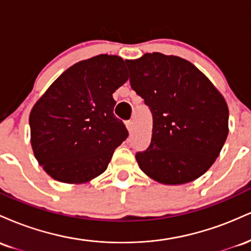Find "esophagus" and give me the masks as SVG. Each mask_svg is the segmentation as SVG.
I'll return each mask as SVG.
<instances>
[{
	"label": "esophagus",
	"instance_id": "1",
	"mask_svg": "<svg viewBox=\"0 0 251 251\" xmlns=\"http://www.w3.org/2000/svg\"><path fill=\"white\" fill-rule=\"evenodd\" d=\"M126 127H127L128 132H131L132 129H133V123H132V120H128V122H126Z\"/></svg>",
	"mask_w": 251,
	"mask_h": 251
}]
</instances>
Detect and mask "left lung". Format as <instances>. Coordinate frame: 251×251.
Returning <instances> with one entry per match:
<instances>
[{
    "label": "left lung",
    "instance_id": "8db88e82",
    "mask_svg": "<svg viewBox=\"0 0 251 251\" xmlns=\"http://www.w3.org/2000/svg\"><path fill=\"white\" fill-rule=\"evenodd\" d=\"M131 87L153 117L149 149L135 154L145 175L160 184L197 179L215 163L229 133V108L214 83L175 55L146 53L125 60Z\"/></svg>",
    "mask_w": 251,
    "mask_h": 251
}]
</instances>
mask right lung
<instances>
[{
	"label": "right lung",
	"instance_id": "add662e5",
	"mask_svg": "<svg viewBox=\"0 0 251 251\" xmlns=\"http://www.w3.org/2000/svg\"><path fill=\"white\" fill-rule=\"evenodd\" d=\"M127 80L122 57L100 54L71 66L35 102L30 144L51 178L82 184L105 172L114 150L128 137L113 114V93Z\"/></svg>",
	"mask_w": 251,
	"mask_h": 251
}]
</instances>
